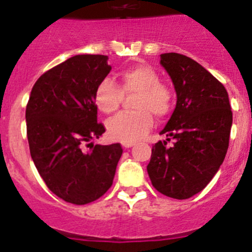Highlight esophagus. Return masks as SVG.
<instances>
[{"mask_svg": "<svg viewBox=\"0 0 252 252\" xmlns=\"http://www.w3.org/2000/svg\"><path fill=\"white\" fill-rule=\"evenodd\" d=\"M122 145H123V148H130L133 147L134 143H122Z\"/></svg>", "mask_w": 252, "mask_h": 252, "instance_id": "obj_1", "label": "esophagus"}]
</instances>
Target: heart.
<instances>
[{"mask_svg":"<svg viewBox=\"0 0 252 252\" xmlns=\"http://www.w3.org/2000/svg\"><path fill=\"white\" fill-rule=\"evenodd\" d=\"M119 83L104 78L94 92V103L105 114L121 107L126 95H133V112H124L107 122V131L113 140L134 143L147 135L153 126V114L164 118L173 107V93L161 83L157 70L148 64H135L119 73Z\"/></svg>","mask_w":252,"mask_h":252,"instance_id":"heart-1","label":"heart"}]
</instances>
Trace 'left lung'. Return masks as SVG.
<instances>
[{
    "label": "left lung",
    "instance_id": "1",
    "mask_svg": "<svg viewBox=\"0 0 252 252\" xmlns=\"http://www.w3.org/2000/svg\"><path fill=\"white\" fill-rule=\"evenodd\" d=\"M160 63L178 97L160 134L174 142L153 145L147 170L159 192L184 200L200 192L224 161L232 112L225 87L203 65L174 52L160 55Z\"/></svg>",
    "mask_w": 252,
    "mask_h": 252
}]
</instances>
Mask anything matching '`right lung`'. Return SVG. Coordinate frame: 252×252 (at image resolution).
Instances as JSON below:
<instances>
[{
  "mask_svg": "<svg viewBox=\"0 0 252 252\" xmlns=\"http://www.w3.org/2000/svg\"><path fill=\"white\" fill-rule=\"evenodd\" d=\"M107 61L103 55L68 58L37 79L26 107L32 160L47 188L74 205L107 192L123 153L119 143H89L105 131L94 92L112 69Z\"/></svg>",
  "mask_w": 252,
  "mask_h": 252,
  "instance_id": "right-lung-1",
  "label": "right lung"
}]
</instances>
